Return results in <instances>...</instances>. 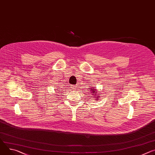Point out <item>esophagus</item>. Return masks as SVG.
I'll use <instances>...</instances> for the list:
<instances>
[{"label": "esophagus", "instance_id": "1", "mask_svg": "<svg viewBox=\"0 0 155 155\" xmlns=\"http://www.w3.org/2000/svg\"><path fill=\"white\" fill-rule=\"evenodd\" d=\"M77 87L76 86H75V85H72V86H71V88H72V90H75L77 89Z\"/></svg>", "mask_w": 155, "mask_h": 155}]
</instances>
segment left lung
Segmentation results:
<instances>
[{"mask_svg":"<svg viewBox=\"0 0 155 155\" xmlns=\"http://www.w3.org/2000/svg\"><path fill=\"white\" fill-rule=\"evenodd\" d=\"M92 86V85H91ZM91 87V86H90ZM90 91V92H91V93L92 94V97H94L95 98V100H99V97H100L99 95H101V94H99V91H98L96 88H95V87H90V88H89L88 90Z\"/></svg>","mask_w":155,"mask_h":155,"instance_id":"1","label":"left lung"}]
</instances>
